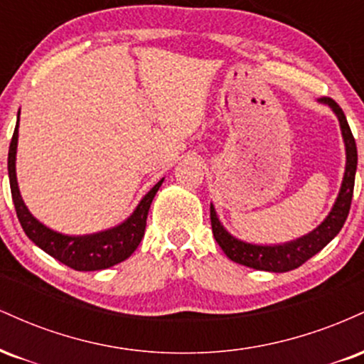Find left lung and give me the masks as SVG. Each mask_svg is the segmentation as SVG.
<instances>
[{
	"mask_svg": "<svg viewBox=\"0 0 364 364\" xmlns=\"http://www.w3.org/2000/svg\"><path fill=\"white\" fill-rule=\"evenodd\" d=\"M321 102L328 104L337 118L341 121L342 136L346 144V173L344 181H342L341 193L337 196V202L333 205L327 219L321 223L315 231L310 235L299 237V240L291 241V243L279 245V246H258L250 245L245 241L236 240L229 235L228 231L220 225L217 219L214 207L210 205V224L212 232H214L215 241L219 243L223 252L231 258L232 262L241 263V265L250 267V269L267 270V272H289V270L298 269L304 262L310 260L313 255H316L320 250H323L330 241L333 240L344 225L346 219L349 215L350 202H353L354 191V178H356V166H358V149L354 141L353 132H350L348 119H346L344 111L333 99L323 97Z\"/></svg>",
	"mask_w": 364,
	"mask_h": 364,
	"instance_id": "8db88e82",
	"label": "left lung"
}]
</instances>
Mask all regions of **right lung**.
I'll list each match as a JSON object with an SVG mask.
<instances>
[{
    "instance_id": "add662e5",
    "label": "right lung",
    "mask_w": 364,
    "mask_h": 364,
    "mask_svg": "<svg viewBox=\"0 0 364 364\" xmlns=\"http://www.w3.org/2000/svg\"><path fill=\"white\" fill-rule=\"evenodd\" d=\"M16 140H18V121H16L14 136H11L10 141V150H8V176H10L11 198H14L15 203L16 217L22 224L25 235L31 237L41 250H44L46 253L56 258L58 262L65 263L73 270H80V272L82 270L83 272H87V270H102L127 260L129 255L135 252L141 237H144L150 203H152L154 196H156L164 179H161L141 198L135 212L118 228L90 236H65L51 231V229L41 224L39 220H36L28 212V208L25 207L15 174Z\"/></svg>"
}]
</instances>
